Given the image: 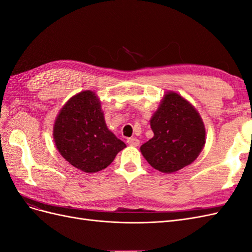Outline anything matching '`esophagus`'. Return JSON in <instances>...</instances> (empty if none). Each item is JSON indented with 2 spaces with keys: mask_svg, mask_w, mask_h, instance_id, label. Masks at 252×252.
<instances>
[{
  "mask_svg": "<svg viewBox=\"0 0 252 252\" xmlns=\"http://www.w3.org/2000/svg\"><path fill=\"white\" fill-rule=\"evenodd\" d=\"M127 143H128V145H130V146H139L140 141L135 138H129L127 140Z\"/></svg>",
  "mask_w": 252,
  "mask_h": 252,
  "instance_id": "obj_1",
  "label": "esophagus"
}]
</instances>
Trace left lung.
Segmentation results:
<instances>
[{"instance_id":"obj_1","label":"left lung","mask_w":252,"mask_h":252,"mask_svg":"<svg viewBox=\"0 0 252 252\" xmlns=\"http://www.w3.org/2000/svg\"><path fill=\"white\" fill-rule=\"evenodd\" d=\"M154 138L141 152L155 169L172 173L194 162L204 148L206 129L200 113L185 97L167 91L150 119Z\"/></svg>"}]
</instances>
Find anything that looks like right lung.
<instances>
[{"instance_id": "obj_1", "label": "right lung", "mask_w": 252, "mask_h": 252, "mask_svg": "<svg viewBox=\"0 0 252 252\" xmlns=\"http://www.w3.org/2000/svg\"><path fill=\"white\" fill-rule=\"evenodd\" d=\"M53 141L66 161L86 173L109 166L126 144L105 123L101 100L93 90L74 94L59 111Z\"/></svg>"}]
</instances>
